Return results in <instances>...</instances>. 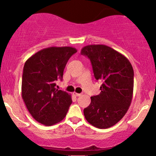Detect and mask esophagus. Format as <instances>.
I'll use <instances>...</instances> for the list:
<instances>
[{"mask_svg":"<svg viewBox=\"0 0 156 156\" xmlns=\"http://www.w3.org/2000/svg\"><path fill=\"white\" fill-rule=\"evenodd\" d=\"M73 94L76 97H78V96H81V94H79V93H77V92H73Z\"/></svg>","mask_w":156,"mask_h":156,"instance_id":"34e87169","label":"esophagus"}]
</instances>
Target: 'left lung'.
Segmentation results:
<instances>
[{"instance_id": "obj_1", "label": "left lung", "mask_w": 156, "mask_h": 156, "mask_svg": "<svg viewBox=\"0 0 156 156\" xmlns=\"http://www.w3.org/2000/svg\"><path fill=\"white\" fill-rule=\"evenodd\" d=\"M81 54L91 61L95 79L102 81L100 94L91 97V103L84 109L85 119L98 129L112 127L123 118L132 102V65L126 56L104 44L87 45Z\"/></svg>"}]
</instances>
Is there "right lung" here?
<instances>
[{
  "instance_id": "right-lung-1",
  "label": "right lung",
  "mask_w": 156,
  "mask_h": 156,
  "mask_svg": "<svg viewBox=\"0 0 156 156\" xmlns=\"http://www.w3.org/2000/svg\"><path fill=\"white\" fill-rule=\"evenodd\" d=\"M72 47H50L39 51L26 61L23 70L21 95L27 110L39 123L50 126L63 120L71 94L56 88L68 59L76 53Z\"/></svg>"
}]
</instances>
